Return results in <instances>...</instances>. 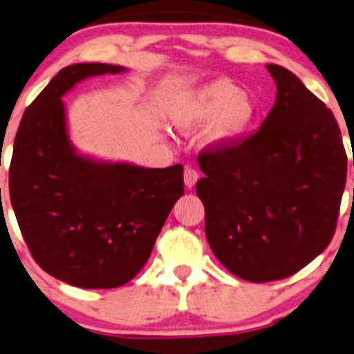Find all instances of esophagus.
<instances>
[{
	"mask_svg": "<svg viewBox=\"0 0 354 354\" xmlns=\"http://www.w3.org/2000/svg\"><path fill=\"white\" fill-rule=\"evenodd\" d=\"M183 176H185V187L193 188L195 187L196 181H198V171L193 169V167H187Z\"/></svg>",
	"mask_w": 354,
	"mask_h": 354,
	"instance_id": "esophagus-1",
	"label": "esophagus"
}]
</instances>
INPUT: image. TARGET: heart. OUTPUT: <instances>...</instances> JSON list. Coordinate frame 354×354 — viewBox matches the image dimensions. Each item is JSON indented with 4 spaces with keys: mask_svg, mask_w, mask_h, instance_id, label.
Instances as JSON below:
<instances>
[{
    "mask_svg": "<svg viewBox=\"0 0 354 354\" xmlns=\"http://www.w3.org/2000/svg\"><path fill=\"white\" fill-rule=\"evenodd\" d=\"M167 117L181 133H192L210 123L205 144L225 149L236 146L248 136L258 117V109L248 93L239 91L229 80L218 77L171 103Z\"/></svg>",
    "mask_w": 354,
    "mask_h": 354,
    "instance_id": "heart-1",
    "label": "heart"
}]
</instances>
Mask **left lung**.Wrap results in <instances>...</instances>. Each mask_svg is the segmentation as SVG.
<instances>
[{
    "label": "left lung",
    "instance_id": "left-lung-1",
    "mask_svg": "<svg viewBox=\"0 0 354 354\" xmlns=\"http://www.w3.org/2000/svg\"><path fill=\"white\" fill-rule=\"evenodd\" d=\"M266 69L273 109L249 139L202 152L196 183L212 251L254 283L292 277L329 245L348 167L333 111L288 69Z\"/></svg>",
    "mask_w": 354,
    "mask_h": 354
}]
</instances>
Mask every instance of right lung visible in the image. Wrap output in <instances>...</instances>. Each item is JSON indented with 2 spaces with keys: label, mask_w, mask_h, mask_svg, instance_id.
<instances>
[{
  "label": "right lung",
  "mask_w": 354,
  "mask_h": 354,
  "mask_svg": "<svg viewBox=\"0 0 354 354\" xmlns=\"http://www.w3.org/2000/svg\"><path fill=\"white\" fill-rule=\"evenodd\" d=\"M125 71L102 62L59 71L15 137L10 198L25 243L42 270L80 288L129 283L185 193L181 165L105 161L71 142L62 96L88 77Z\"/></svg>",
  "instance_id": "1"
}]
</instances>
